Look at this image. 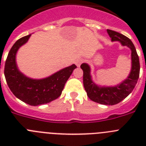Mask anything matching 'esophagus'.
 <instances>
[{
    "label": "esophagus",
    "mask_w": 146,
    "mask_h": 146,
    "mask_svg": "<svg viewBox=\"0 0 146 146\" xmlns=\"http://www.w3.org/2000/svg\"><path fill=\"white\" fill-rule=\"evenodd\" d=\"M82 62H83V59L79 58V59H77V60H76L75 64H76V65H77V66L80 67V66L81 64H82Z\"/></svg>",
    "instance_id": "obj_1"
}]
</instances>
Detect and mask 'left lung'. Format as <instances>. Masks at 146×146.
Wrapping results in <instances>:
<instances>
[{
	"instance_id": "1",
	"label": "left lung",
	"mask_w": 146,
	"mask_h": 146,
	"mask_svg": "<svg viewBox=\"0 0 146 146\" xmlns=\"http://www.w3.org/2000/svg\"><path fill=\"white\" fill-rule=\"evenodd\" d=\"M113 42L118 41L131 51V69L129 75L120 85L114 87H100L91 80V69L87 64H82L80 68L83 71V86L88 98L92 101L105 105H114L121 102L133 91L140 75V61L138 55L132 42L123 34L112 30H107Z\"/></svg>"
}]
</instances>
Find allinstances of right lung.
Instances as JSON below:
<instances>
[{"mask_svg": "<svg viewBox=\"0 0 146 146\" xmlns=\"http://www.w3.org/2000/svg\"><path fill=\"white\" fill-rule=\"evenodd\" d=\"M30 36L31 34L22 37L13 45L5 63L4 74L8 86L17 98L30 105L38 106L53 101L61 95L65 83L77 66L72 64L44 79L27 77L17 66L16 54Z\"/></svg>", "mask_w": 146, "mask_h": 146, "instance_id": "obj_1", "label": "right lung"}]
</instances>
